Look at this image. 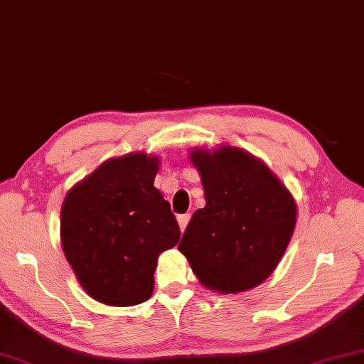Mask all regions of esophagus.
<instances>
[{
  "instance_id": "esophagus-1",
  "label": "esophagus",
  "mask_w": 364,
  "mask_h": 364,
  "mask_svg": "<svg viewBox=\"0 0 364 364\" xmlns=\"http://www.w3.org/2000/svg\"><path fill=\"white\" fill-rule=\"evenodd\" d=\"M190 215H179L178 216V225H179V230H181V232L186 230L188 223H190Z\"/></svg>"
}]
</instances>
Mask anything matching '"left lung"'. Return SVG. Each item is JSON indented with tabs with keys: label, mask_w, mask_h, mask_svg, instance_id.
Listing matches in <instances>:
<instances>
[{
	"label": "left lung",
	"mask_w": 364,
	"mask_h": 364,
	"mask_svg": "<svg viewBox=\"0 0 364 364\" xmlns=\"http://www.w3.org/2000/svg\"><path fill=\"white\" fill-rule=\"evenodd\" d=\"M190 161L206 205L191 216L178 250L205 288L248 291L283 258L296 226V201L268 164L241 148H193Z\"/></svg>",
	"instance_id": "1"
}]
</instances>
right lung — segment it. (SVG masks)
Returning <instances> with one entry per match:
<instances>
[{
  "label": "right lung",
  "instance_id": "right-lung-1",
  "mask_svg": "<svg viewBox=\"0 0 364 364\" xmlns=\"http://www.w3.org/2000/svg\"><path fill=\"white\" fill-rule=\"evenodd\" d=\"M158 171L156 154L109 158L61 205L63 253L81 288L106 306L151 298L158 256L179 241L176 218L154 188Z\"/></svg>",
  "mask_w": 364,
  "mask_h": 364
}]
</instances>
